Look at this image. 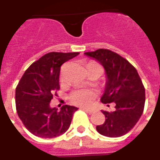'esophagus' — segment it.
<instances>
[{"instance_id": "esophagus-1", "label": "esophagus", "mask_w": 160, "mask_h": 160, "mask_svg": "<svg viewBox=\"0 0 160 160\" xmlns=\"http://www.w3.org/2000/svg\"><path fill=\"white\" fill-rule=\"evenodd\" d=\"M83 110H85L86 113H88L89 114H92V113L94 112V110L93 109H92V108H84Z\"/></svg>"}]
</instances>
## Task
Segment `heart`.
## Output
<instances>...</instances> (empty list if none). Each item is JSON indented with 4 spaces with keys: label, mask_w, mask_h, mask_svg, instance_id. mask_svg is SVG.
Segmentation results:
<instances>
[{
    "label": "heart",
    "mask_w": 160,
    "mask_h": 160,
    "mask_svg": "<svg viewBox=\"0 0 160 160\" xmlns=\"http://www.w3.org/2000/svg\"><path fill=\"white\" fill-rule=\"evenodd\" d=\"M96 98L94 91L90 89H79L74 91L69 96L70 101L78 106H89L93 102Z\"/></svg>",
    "instance_id": "heart-1"
}]
</instances>
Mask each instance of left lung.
<instances>
[{
	"instance_id": "8db88e82",
	"label": "left lung",
	"mask_w": 160,
	"mask_h": 160,
	"mask_svg": "<svg viewBox=\"0 0 160 160\" xmlns=\"http://www.w3.org/2000/svg\"><path fill=\"white\" fill-rule=\"evenodd\" d=\"M105 69L106 83L101 98L102 103H115L113 112L102 111L105 122L97 131L108 137H122L133 128L142 114L145 88L137 69L119 54L107 49L85 52Z\"/></svg>"
}]
</instances>
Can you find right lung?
<instances>
[{
	"label": "right lung",
	"mask_w": 160,
	"mask_h": 160,
	"mask_svg": "<svg viewBox=\"0 0 160 160\" xmlns=\"http://www.w3.org/2000/svg\"><path fill=\"white\" fill-rule=\"evenodd\" d=\"M80 52H49L33 62L18 82L16 93L18 115L32 134L53 138L68 131L78 108L64 105L58 111L50 102L59 90L60 68Z\"/></svg>",
	"instance_id": "add662e5"
}]
</instances>
